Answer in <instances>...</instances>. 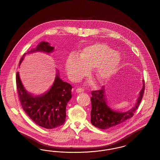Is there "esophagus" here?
I'll return each mask as SVG.
<instances>
[{
	"mask_svg": "<svg viewBox=\"0 0 160 160\" xmlns=\"http://www.w3.org/2000/svg\"><path fill=\"white\" fill-rule=\"evenodd\" d=\"M76 93H82L83 92V90L82 88H77L76 90H75Z\"/></svg>",
	"mask_w": 160,
	"mask_h": 160,
	"instance_id": "1",
	"label": "esophagus"
}]
</instances>
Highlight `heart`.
I'll use <instances>...</instances> for the list:
<instances>
[{
    "label": "heart",
    "mask_w": 160,
    "mask_h": 160,
    "mask_svg": "<svg viewBox=\"0 0 160 160\" xmlns=\"http://www.w3.org/2000/svg\"><path fill=\"white\" fill-rule=\"evenodd\" d=\"M121 62L120 54L102 43H95L85 47L79 58L69 57L65 62V70L71 80L77 81L94 69L93 74L100 84L108 83L117 72Z\"/></svg>",
    "instance_id": "b5f03b06"
}]
</instances>
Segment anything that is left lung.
Masks as SVG:
<instances>
[{
    "instance_id": "1",
    "label": "left lung",
    "mask_w": 160,
    "mask_h": 160,
    "mask_svg": "<svg viewBox=\"0 0 160 160\" xmlns=\"http://www.w3.org/2000/svg\"><path fill=\"white\" fill-rule=\"evenodd\" d=\"M145 90V82L143 85L135 104L127 111H115L109 107L107 101L105 87L100 90L93 91L92 93V111L91 122L95 127L104 130H111L118 128L130 119L138 108Z\"/></svg>"
}]
</instances>
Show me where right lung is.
<instances>
[{
  "label": "right lung",
  "instance_id": "1",
  "mask_svg": "<svg viewBox=\"0 0 160 160\" xmlns=\"http://www.w3.org/2000/svg\"><path fill=\"white\" fill-rule=\"evenodd\" d=\"M54 47L51 46L48 42L42 41L36 48L23 54L19 65L25 59V55L41 52L51 54ZM54 81L51 88L44 93L34 95L24 87L17 72L16 83L19 99L24 111L37 125L46 128H54L62 126L66 118V106L72 98V86L64 82L56 70Z\"/></svg>",
  "mask_w": 160,
  "mask_h": 160
}]
</instances>
